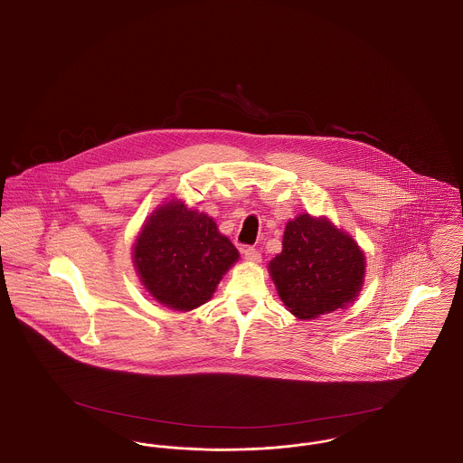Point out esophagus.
<instances>
[{"label": "esophagus", "instance_id": "obj_1", "mask_svg": "<svg viewBox=\"0 0 463 463\" xmlns=\"http://www.w3.org/2000/svg\"><path fill=\"white\" fill-rule=\"evenodd\" d=\"M242 255H244V260H248V262H253V264H259L260 262V253L253 248V246H246L244 250H242Z\"/></svg>", "mask_w": 463, "mask_h": 463}]
</instances>
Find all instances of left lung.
<instances>
[{
	"label": "left lung",
	"instance_id": "left-lung-1",
	"mask_svg": "<svg viewBox=\"0 0 463 463\" xmlns=\"http://www.w3.org/2000/svg\"><path fill=\"white\" fill-rule=\"evenodd\" d=\"M269 274L295 317L316 319L359 297L366 257L353 236L328 217L302 213L288 222L283 251L269 262Z\"/></svg>",
	"mask_w": 463,
	"mask_h": 463
}]
</instances>
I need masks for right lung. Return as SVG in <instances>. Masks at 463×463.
Listing matches in <instances>:
<instances>
[{"label":"right lung","mask_w":463,"mask_h":463,"mask_svg":"<svg viewBox=\"0 0 463 463\" xmlns=\"http://www.w3.org/2000/svg\"><path fill=\"white\" fill-rule=\"evenodd\" d=\"M132 260L156 302L187 312L213 297L223 274L240 260V251L212 217L172 198L142 223Z\"/></svg>","instance_id":"obj_1"}]
</instances>
